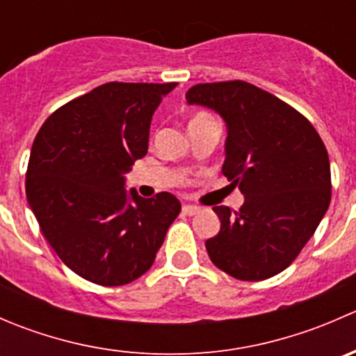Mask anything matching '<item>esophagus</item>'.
Here are the masks:
<instances>
[{
    "label": "esophagus",
    "instance_id": "1",
    "mask_svg": "<svg viewBox=\"0 0 356 356\" xmlns=\"http://www.w3.org/2000/svg\"><path fill=\"white\" fill-rule=\"evenodd\" d=\"M182 211H184V215H189V217H191V215L200 213L201 208L195 207V204H184V207H182Z\"/></svg>",
    "mask_w": 356,
    "mask_h": 356
}]
</instances>
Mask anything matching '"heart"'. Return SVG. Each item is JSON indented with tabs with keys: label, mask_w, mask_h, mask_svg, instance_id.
Masks as SVG:
<instances>
[{
	"label": "heart",
	"mask_w": 356,
	"mask_h": 356,
	"mask_svg": "<svg viewBox=\"0 0 356 356\" xmlns=\"http://www.w3.org/2000/svg\"><path fill=\"white\" fill-rule=\"evenodd\" d=\"M207 115H208V113H203V111H200V113H196L195 117H193V120H198V118H203V117H207ZM193 120H191V122H193Z\"/></svg>",
	"instance_id": "heart-1"
}]
</instances>
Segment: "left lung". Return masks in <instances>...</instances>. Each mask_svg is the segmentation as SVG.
<instances>
[{"mask_svg":"<svg viewBox=\"0 0 356 356\" xmlns=\"http://www.w3.org/2000/svg\"><path fill=\"white\" fill-rule=\"evenodd\" d=\"M189 105L227 124L222 174L245 195L238 211L213 207L220 231L204 243L215 267L239 281H264L288 268L331 203V163L307 117L245 81L196 84Z\"/></svg>","mask_w":356,"mask_h":356,"instance_id":"obj_1","label":"left lung"}]
</instances>
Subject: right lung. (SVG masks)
<instances>
[{
  "label": "right lung",
  "instance_id": "1",
  "mask_svg": "<svg viewBox=\"0 0 356 356\" xmlns=\"http://www.w3.org/2000/svg\"><path fill=\"white\" fill-rule=\"evenodd\" d=\"M175 86H98L53 111L32 143L29 207L60 260L86 281L124 286L141 277L181 211L170 193L141 198L124 188V174L148 153L161 96Z\"/></svg>",
  "mask_w": 356,
  "mask_h": 356
}]
</instances>
